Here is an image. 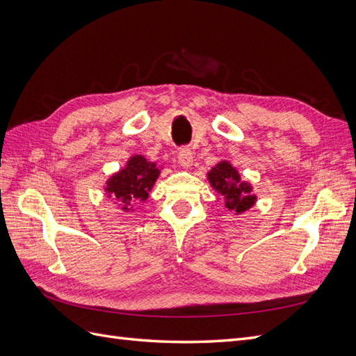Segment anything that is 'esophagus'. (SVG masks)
<instances>
[{
  "mask_svg": "<svg viewBox=\"0 0 356 356\" xmlns=\"http://www.w3.org/2000/svg\"><path fill=\"white\" fill-rule=\"evenodd\" d=\"M178 161H179L181 166H186V168L191 166L193 165V152H191V148H188V147L179 148Z\"/></svg>",
  "mask_w": 356,
  "mask_h": 356,
  "instance_id": "34e87169",
  "label": "esophagus"
}]
</instances>
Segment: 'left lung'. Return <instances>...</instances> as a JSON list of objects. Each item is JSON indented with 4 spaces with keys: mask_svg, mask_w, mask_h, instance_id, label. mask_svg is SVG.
<instances>
[{
    "mask_svg": "<svg viewBox=\"0 0 356 356\" xmlns=\"http://www.w3.org/2000/svg\"><path fill=\"white\" fill-rule=\"evenodd\" d=\"M208 178L212 187L225 197V208L229 211L241 213L254 204L255 196L251 195V186L241 181L238 172L227 161L212 168Z\"/></svg>",
    "mask_w": 356,
    "mask_h": 356,
    "instance_id": "1",
    "label": "left lung"
}]
</instances>
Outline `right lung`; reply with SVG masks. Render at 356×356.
<instances>
[{
  "label": "right lung",
  "instance_id": "1",
  "mask_svg": "<svg viewBox=\"0 0 356 356\" xmlns=\"http://www.w3.org/2000/svg\"><path fill=\"white\" fill-rule=\"evenodd\" d=\"M157 177L159 169L154 163H148L143 156H135L129 160L126 169L106 182V191L126 204H138L148 197Z\"/></svg>",
  "mask_w": 356,
  "mask_h": 356
}]
</instances>
